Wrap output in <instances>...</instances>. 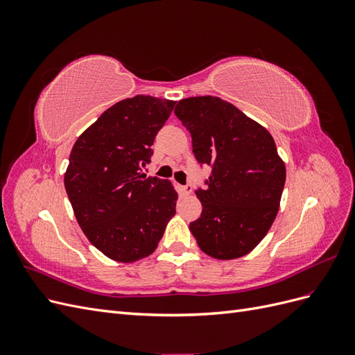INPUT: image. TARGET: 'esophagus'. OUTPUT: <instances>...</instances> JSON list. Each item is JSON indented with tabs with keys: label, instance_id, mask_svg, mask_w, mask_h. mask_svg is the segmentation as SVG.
Instances as JSON below:
<instances>
[{
	"label": "esophagus",
	"instance_id": "obj_1",
	"mask_svg": "<svg viewBox=\"0 0 355 355\" xmlns=\"http://www.w3.org/2000/svg\"><path fill=\"white\" fill-rule=\"evenodd\" d=\"M180 192H182V196H189L191 194V192H192V187L191 185H185V187H182L180 188Z\"/></svg>",
	"mask_w": 355,
	"mask_h": 355
}]
</instances>
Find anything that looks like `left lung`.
<instances>
[{
  "mask_svg": "<svg viewBox=\"0 0 355 355\" xmlns=\"http://www.w3.org/2000/svg\"><path fill=\"white\" fill-rule=\"evenodd\" d=\"M176 116L192 137L198 163L211 166L197 189L201 216L189 223L200 249L220 261L250 253L280 207L286 166L271 133L216 96L179 101Z\"/></svg>",
  "mask_w": 355,
  "mask_h": 355,
  "instance_id": "obj_1",
  "label": "left lung"
}]
</instances>
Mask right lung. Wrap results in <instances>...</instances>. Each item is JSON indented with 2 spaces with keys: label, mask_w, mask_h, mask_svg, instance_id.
<instances>
[{
  "label": "right lung",
  "mask_w": 355,
  "mask_h": 355,
  "mask_svg": "<svg viewBox=\"0 0 355 355\" xmlns=\"http://www.w3.org/2000/svg\"><path fill=\"white\" fill-rule=\"evenodd\" d=\"M175 103L145 94L120 101L72 146L63 182L73 214L89 241L112 261L132 263L153 254L176 214L173 184L142 173Z\"/></svg>",
  "instance_id": "1"
}]
</instances>
